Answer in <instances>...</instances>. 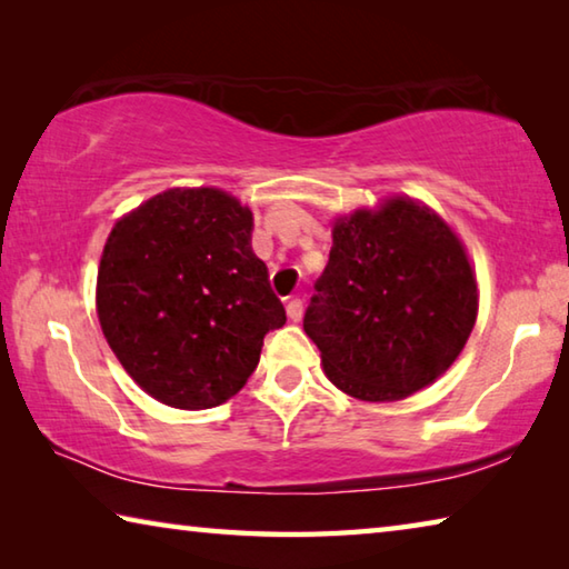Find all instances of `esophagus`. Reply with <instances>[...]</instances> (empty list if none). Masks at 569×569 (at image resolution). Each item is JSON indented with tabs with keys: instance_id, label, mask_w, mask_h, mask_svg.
I'll return each mask as SVG.
<instances>
[{
	"instance_id": "34e87169",
	"label": "esophagus",
	"mask_w": 569,
	"mask_h": 569,
	"mask_svg": "<svg viewBox=\"0 0 569 569\" xmlns=\"http://www.w3.org/2000/svg\"><path fill=\"white\" fill-rule=\"evenodd\" d=\"M287 317H290L292 322L302 320V300H300V297H292V300L287 302Z\"/></svg>"
}]
</instances>
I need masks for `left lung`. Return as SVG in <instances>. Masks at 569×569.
I'll list each match as a JSON object with an SVG mask.
<instances>
[{
  "label": "left lung",
  "mask_w": 569,
  "mask_h": 569,
  "mask_svg": "<svg viewBox=\"0 0 569 569\" xmlns=\"http://www.w3.org/2000/svg\"><path fill=\"white\" fill-rule=\"evenodd\" d=\"M477 282L460 239L412 199L337 219L305 332L342 392L392 402L432 385L470 337Z\"/></svg>",
  "instance_id": "1"
}]
</instances>
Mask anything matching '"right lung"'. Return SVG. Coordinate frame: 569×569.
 <instances>
[{
  "mask_svg": "<svg viewBox=\"0 0 569 569\" xmlns=\"http://www.w3.org/2000/svg\"><path fill=\"white\" fill-rule=\"evenodd\" d=\"M252 212L222 189H169L114 224L97 274L109 347L154 400L207 410L242 390L287 322L252 252Z\"/></svg>",
  "mask_w": 569,
  "mask_h": 569,
  "instance_id": "1",
  "label": "right lung"
}]
</instances>
